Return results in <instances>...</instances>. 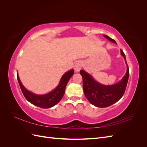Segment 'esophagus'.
<instances>
[{
	"label": "esophagus",
	"mask_w": 147,
	"mask_h": 147,
	"mask_svg": "<svg viewBox=\"0 0 147 147\" xmlns=\"http://www.w3.org/2000/svg\"><path fill=\"white\" fill-rule=\"evenodd\" d=\"M82 67V63L81 61H77L74 65V69L77 72H79Z\"/></svg>",
	"instance_id": "obj_1"
}]
</instances>
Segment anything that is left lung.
Listing matches in <instances>:
<instances>
[{
    "instance_id": "obj_1",
    "label": "left lung",
    "mask_w": 147,
    "mask_h": 147,
    "mask_svg": "<svg viewBox=\"0 0 147 147\" xmlns=\"http://www.w3.org/2000/svg\"><path fill=\"white\" fill-rule=\"evenodd\" d=\"M104 36L110 42L117 43L115 40L107 35H104ZM121 54L126 63L125 55L122 50H121ZM80 73L83 78V91L87 99L91 104L101 108L112 105L121 98L125 92L129 76V71L127 66L126 74L119 82L113 85H103L97 82L84 70H80Z\"/></svg>"
}]
</instances>
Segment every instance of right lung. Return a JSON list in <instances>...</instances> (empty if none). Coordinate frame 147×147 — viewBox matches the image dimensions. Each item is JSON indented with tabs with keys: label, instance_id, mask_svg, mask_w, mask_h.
Returning <instances> with one entry per match:
<instances>
[{
	"label": "right lung",
	"instance_id": "1",
	"mask_svg": "<svg viewBox=\"0 0 147 147\" xmlns=\"http://www.w3.org/2000/svg\"><path fill=\"white\" fill-rule=\"evenodd\" d=\"M74 73L73 69L67 72L62 77L59 84L51 92L48 93L47 94L43 95H37L34 93L29 91L24 87L23 84L21 83L18 74H17V78L21 90L23 92L25 98L27 99L31 104L36 105L38 107L43 109H48L52 107L63 98L64 94L65 87L67 84L70 78L72 77Z\"/></svg>",
	"mask_w": 147,
	"mask_h": 147
}]
</instances>
